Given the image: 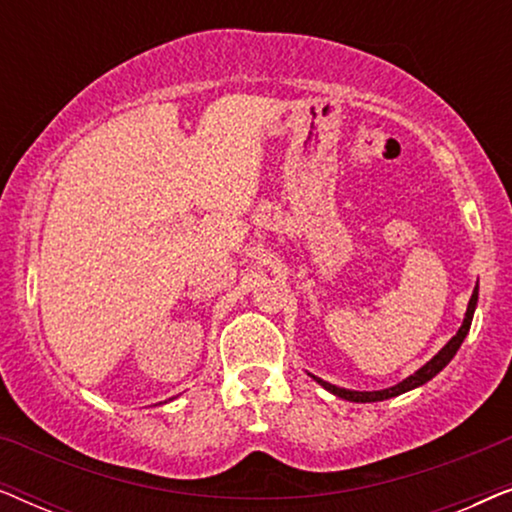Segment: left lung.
Listing matches in <instances>:
<instances>
[{
    "instance_id": "1",
    "label": "left lung",
    "mask_w": 512,
    "mask_h": 512,
    "mask_svg": "<svg viewBox=\"0 0 512 512\" xmlns=\"http://www.w3.org/2000/svg\"><path fill=\"white\" fill-rule=\"evenodd\" d=\"M475 307H478V284H475L473 289V296L471 300H468V307H466V314H464V321H461L459 331L457 335H452V340L447 342V345L440 349V352L433 356L431 361H426L422 368L415 370L410 377H405L403 382L394 384V387L389 389H380V391H354V389H345V387H335V384L321 380V377L317 375H310L314 382L321 384L326 391H331L333 396L338 398H345V401H352V403H377V401H387V398H394V396H401L405 394V391L410 389H417L422 387V384H426L429 380H433L440 370H443L447 363H450L454 359V354L459 352L461 342H464V338L468 335V331H471V321H473V314H475Z\"/></svg>"
}]
</instances>
